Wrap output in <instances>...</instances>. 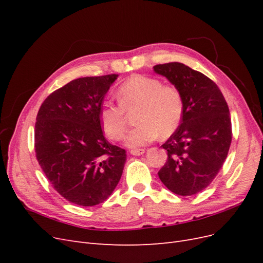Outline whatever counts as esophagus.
<instances>
[{"label": "esophagus", "instance_id": "esophagus-1", "mask_svg": "<svg viewBox=\"0 0 263 263\" xmlns=\"http://www.w3.org/2000/svg\"><path fill=\"white\" fill-rule=\"evenodd\" d=\"M129 153L133 156H141V155L145 154V149H132Z\"/></svg>", "mask_w": 263, "mask_h": 263}]
</instances>
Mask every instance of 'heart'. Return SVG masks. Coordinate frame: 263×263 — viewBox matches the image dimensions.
<instances>
[{
	"instance_id": "obj_1",
	"label": "heart",
	"mask_w": 263,
	"mask_h": 263,
	"mask_svg": "<svg viewBox=\"0 0 263 263\" xmlns=\"http://www.w3.org/2000/svg\"><path fill=\"white\" fill-rule=\"evenodd\" d=\"M119 105L104 102L100 108L103 130L113 140L123 139L127 114L137 109L135 121L138 124L126 138L127 146H145L160 135L169 137L178 129L183 116V99L177 87L163 85L156 78L136 74L118 86Z\"/></svg>"
}]
</instances>
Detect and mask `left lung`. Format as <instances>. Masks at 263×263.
<instances>
[{
  "mask_svg": "<svg viewBox=\"0 0 263 263\" xmlns=\"http://www.w3.org/2000/svg\"><path fill=\"white\" fill-rule=\"evenodd\" d=\"M154 71L168 79L183 99L182 121L161 146L168 159L158 176L171 192L194 195L211 184L228 155L229 108L216 83L183 63L157 65Z\"/></svg>",
  "mask_w": 263,
  "mask_h": 263,
  "instance_id": "1",
  "label": "left lung"
}]
</instances>
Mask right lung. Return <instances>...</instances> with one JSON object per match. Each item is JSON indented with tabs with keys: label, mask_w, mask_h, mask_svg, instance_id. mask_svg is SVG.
Segmentation results:
<instances>
[{
	"label": "right lung",
	"mask_w": 263,
	"mask_h": 263,
	"mask_svg": "<svg viewBox=\"0 0 263 263\" xmlns=\"http://www.w3.org/2000/svg\"><path fill=\"white\" fill-rule=\"evenodd\" d=\"M118 74L79 78L52 92L38 110L35 153L53 189L80 206L103 203L121 180L125 149L105 139L100 108Z\"/></svg>",
	"instance_id": "obj_1"
}]
</instances>
